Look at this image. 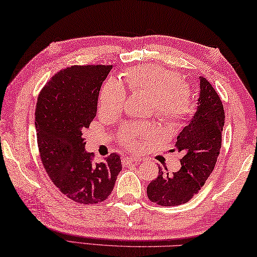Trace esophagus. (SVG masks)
Here are the masks:
<instances>
[{
  "label": "esophagus",
  "instance_id": "1",
  "mask_svg": "<svg viewBox=\"0 0 257 257\" xmlns=\"http://www.w3.org/2000/svg\"><path fill=\"white\" fill-rule=\"evenodd\" d=\"M140 159L138 158L137 156H126L123 159V164H132V163H138Z\"/></svg>",
  "mask_w": 257,
  "mask_h": 257
}]
</instances>
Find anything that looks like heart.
Instances as JSON below:
<instances>
[{"label":"heart","mask_w":257,"mask_h":257,"mask_svg":"<svg viewBox=\"0 0 257 257\" xmlns=\"http://www.w3.org/2000/svg\"><path fill=\"white\" fill-rule=\"evenodd\" d=\"M123 80L111 79L103 85L100 108L107 111L119 110L126 99V90L150 94L155 112L170 124H182L194 114L195 106L188 84L167 67L141 65L123 72ZM155 132L151 124H130L121 130L120 138L137 149L138 138H148Z\"/></svg>","instance_id":"1"}]
</instances>
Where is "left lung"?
Segmentation results:
<instances>
[{
    "mask_svg": "<svg viewBox=\"0 0 257 257\" xmlns=\"http://www.w3.org/2000/svg\"><path fill=\"white\" fill-rule=\"evenodd\" d=\"M197 110L175 147L182 152V167L169 175L159 167V175L147 187L148 197L158 205L173 206L190 201L199 193L217 163L222 141L224 110L221 99L208 80L200 76Z\"/></svg>",
    "mask_w": 257,
    "mask_h": 257,
    "instance_id": "obj_1",
    "label": "left lung"
}]
</instances>
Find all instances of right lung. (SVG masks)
I'll use <instances>...</instances> for the list:
<instances>
[{"label":"right lung","mask_w":257,"mask_h":257,"mask_svg":"<svg viewBox=\"0 0 257 257\" xmlns=\"http://www.w3.org/2000/svg\"><path fill=\"white\" fill-rule=\"evenodd\" d=\"M111 67H66L45 84L37 99L35 125L45 170L63 194L81 204L105 201L121 170L117 154L94 164L82 137L96 117L99 91Z\"/></svg>","instance_id":"add662e5"}]
</instances>
